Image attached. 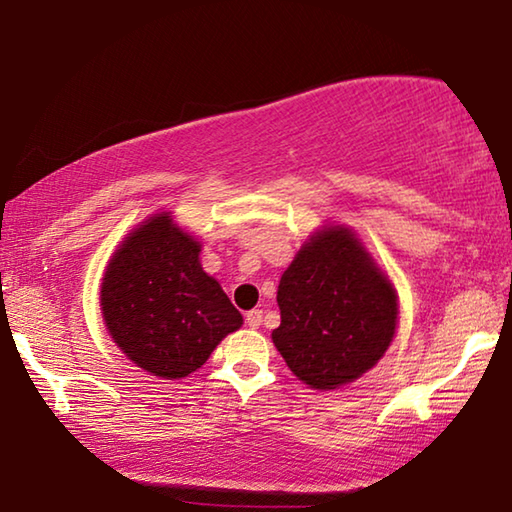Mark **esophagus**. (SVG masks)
<instances>
[{
  "label": "esophagus",
  "instance_id": "obj_1",
  "mask_svg": "<svg viewBox=\"0 0 512 512\" xmlns=\"http://www.w3.org/2000/svg\"><path fill=\"white\" fill-rule=\"evenodd\" d=\"M246 324L250 326V329H257V326L262 324V310L246 312Z\"/></svg>",
  "mask_w": 512,
  "mask_h": 512
}]
</instances>
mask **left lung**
<instances>
[{"label": "left lung", "instance_id": "1", "mask_svg": "<svg viewBox=\"0 0 512 512\" xmlns=\"http://www.w3.org/2000/svg\"><path fill=\"white\" fill-rule=\"evenodd\" d=\"M273 345L312 388H338L370 370L391 345L393 285L345 227H326L299 250L278 285Z\"/></svg>", "mask_w": 512, "mask_h": 512}]
</instances>
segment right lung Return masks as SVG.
<instances>
[{
	"instance_id": "right-lung-1",
	"label": "right lung",
	"mask_w": 512,
	"mask_h": 512,
	"mask_svg": "<svg viewBox=\"0 0 512 512\" xmlns=\"http://www.w3.org/2000/svg\"><path fill=\"white\" fill-rule=\"evenodd\" d=\"M101 305L121 352L163 379L202 368L218 342L243 324L218 282L202 271L200 243L167 213L121 243L105 269Z\"/></svg>"
}]
</instances>
